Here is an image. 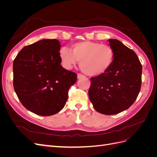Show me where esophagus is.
<instances>
[{
	"mask_svg": "<svg viewBox=\"0 0 157 157\" xmlns=\"http://www.w3.org/2000/svg\"><path fill=\"white\" fill-rule=\"evenodd\" d=\"M84 77H85V76L83 75H82V74H80V73H78V74H77V78H78V79L82 78H84Z\"/></svg>",
	"mask_w": 157,
	"mask_h": 157,
	"instance_id": "esophagus-1",
	"label": "esophagus"
}]
</instances>
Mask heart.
I'll return each instance as SVG.
<instances>
[{
    "label": "heart",
    "instance_id": "obj_1",
    "mask_svg": "<svg viewBox=\"0 0 157 157\" xmlns=\"http://www.w3.org/2000/svg\"><path fill=\"white\" fill-rule=\"evenodd\" d=\"M59 58L63 67L70 69L80 61V67L90 76L100 75L109 70L115 59L111 46L100 42L85 40L59 50Z\"/></svg>",
    "mask_w": 157,
    "mask_h": 157
}]
</instances>
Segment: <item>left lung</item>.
Wrapping results in <instances>:
<instances>
[{
    "mask_svg": "<svg viewBox=\"0 0 157 157\" xmlns=\"http://www.w3.org/2000/svg\"><path fill=\"white\" fill-rule=\"evenodd\" d=\"M115 52L111 67L91 78L88 91L94 108L103 115H115L129 108L138 96L141 85L142 66L132 50L117 39H109Z\"/></svg>",
    "mask_w": 157,
    "mask_h": 157,
    "instance_id": "8db88e82",
    "label": "left lung"
}]
</instances>
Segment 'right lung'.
Masks as SVG:
<instances>
[{
	"label": "right lung",
	"instance_id": "1",
	"mask_svg": "<svg viewBox=\"0 0 157 157\" xmlns=\"http://www.w3.org/2000/svg\"><path fill=\"white\" fill-rule=\"evenodd\" d=\"M60 42L43 39L21 49L13 62L14 90L27 110L50 116L62 109L77 75L61 65Z\"/></svg>",
	"mask_w": 157,
	"mask_h": 157
}]
</instances>
